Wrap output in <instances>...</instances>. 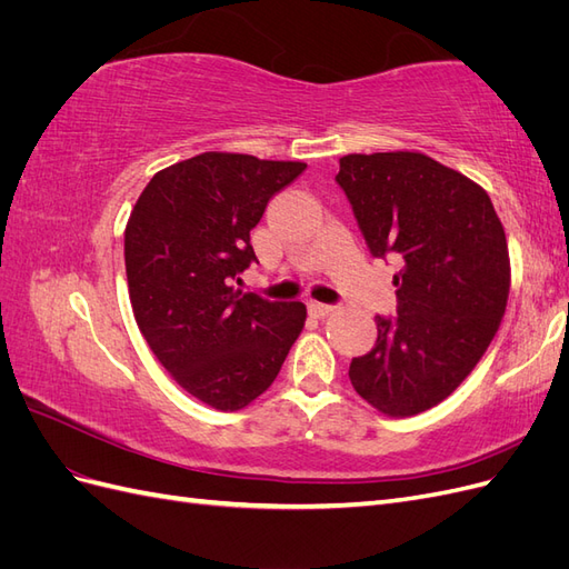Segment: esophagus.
Returning <instances> with one entry per match:
<instances>
[{"label": "esophagus", "instance_id": "34e87169", "mask_svg": "<svg viewBox=\"0 0 569 569\" xmlns=\"http://www.w3.org/2000/svg\"><path fill=\"white\" fill-rule=\"evenodd\" d=\"M308 311H311V316H316V318H325V316H330L335 311V306L311 301V303H308Z\"/></svg>", "mask_w": 569, "mask_h": 569}]
</instances>
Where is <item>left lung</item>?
<instances>
[{
    "mask_svg": "<svg viewBox=\"0 0 569 569\" xmlns=\"http://www.w3.org/2000/svg\"><path fill=\"white\" fill-rule=\"evenodd\" d=\"M337 182L375 258H396V318L351 360L353 389L389 418L441 403L485 356L506 313L510 258L489 194L420 151L349 153Z\"/></svg>",
    "mask_w": 569,
    "mask_h": 569,
    "instance_id": "1",
    "label": "left lung"
}]
</instances>
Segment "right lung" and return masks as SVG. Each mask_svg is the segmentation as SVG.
I'll return each mask as SVG.
<instances>
[{
	"instance_id": "1",
	"label": "right lung",
	"mask_w": 569,
	"mask_h": 569,
	"mask_svg": "<svg viewBox=\"0 0 569 569\" xmlns=\"http://www.w3.org/2000/svg\"><path fill=\"white\" fill-rule=\"evenodd\" d=\"M306 170L206 151L159 170L126 226L137 327L170 377L216 410H239L278 377L303 330L301 301L234 289L256 253L249 232L268 201Z\"/></svg>"
}]
</instances>
